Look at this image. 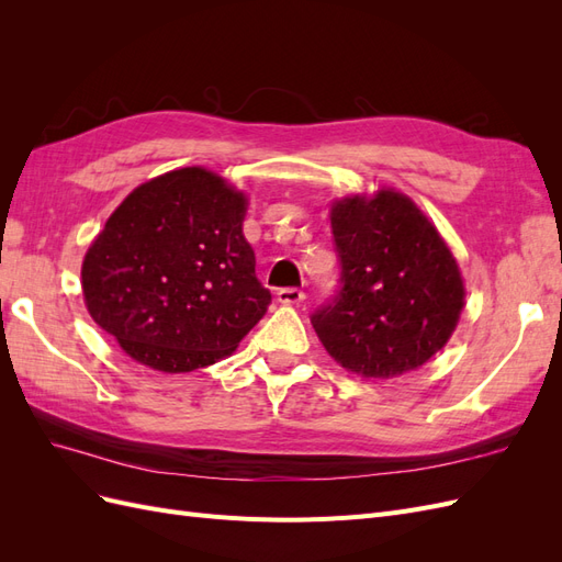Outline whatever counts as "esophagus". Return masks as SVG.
<instances>
[{
	"label": "esophagus",
	"instance_id": "34e87169",
	"mask_svg": "<svg viewBox=\"0 0 562 562\" xmlns=\"http://www.w3.org/2000/svg\"><path fill=\"white\" fill-rule=\"evenodd\" d=\"M277 297L281 304H300L304 300V293L300 291V288H279Z\"/></svg>",
	"mask_w": 562,
	"mask_h": 562
}]
</instances>
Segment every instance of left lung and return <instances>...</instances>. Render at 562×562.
Segmentation results:
<instances>
[{
	"label": "left lung",
	"mask_w": 562,
	"mask_h": 562,
	"mask_svg": "<svg viewBox=\"0 0 562 562\" xmlns=\"http://www.w3.org/2000/svg\"><path fill=\"white\" fill-rule=\"evenodd\" d=\"M339 291L312 314L333 359L363 378H398L448 345L464 307L454 255L413 199L394 190L333 203Z\"/></svg>",
	"instance_id": "left-lung-1"
}]
</instances>
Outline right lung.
<instances>
[{"mask_svg": "<svg viewBox=\"0 0 562 562\" xmlns=\"http://www.w3.org/2000/svg\"><path fill=\"white\" fill-rule=\"evenodd\" d=\"M248 199L201 166L151 178L119 203L81 265L93 321L133 361L190 372L225 359L271 293L244 236Z\"/></svg>", "mask_w": 562, "mask_h": 562, "instance_id": "obj_1", "label": "right lung"}]
</instances>
